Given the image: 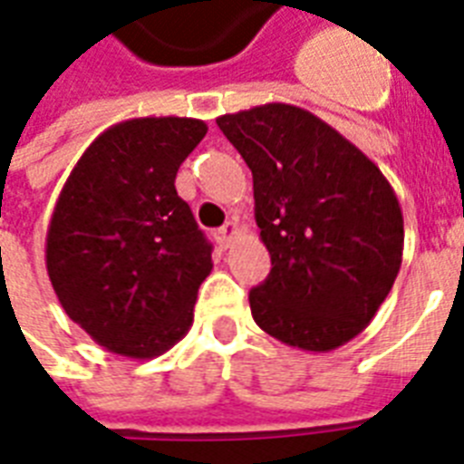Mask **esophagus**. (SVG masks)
Instances as JSON below:
<instances>
[{
  "label": "esophagus",
  "mask_w": 464,
  "mask_h": 464,
  "mask_svg": "<svg viewBox=\"0 0 464 464\" xmlns=\"http://www.w3.org/2000/svg\"><path fill=\"white\" fill-rule=\"evenodd\" d=\"M236 236H238V226L233 224V221H228V224L218 228V233H217L218 246L228 247L233 243V238H236Z\"/></svg>",
  "instance_id": "34e87169"
}]
</instances>
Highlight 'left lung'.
I'll return each instance as SVG.
<instances>
[{"label":"left lung","instance_id":"1","mask_svg":"<svg viewBox=\"0 0 464 464\" xmlns=\"http://www.w3.org/2000/svg\"><path fill=\"white\" fill-rule=\"evenodd\" d=\"M253 170L272 272L255 323L284 344L332 352L368 327L402 265L404 221L381 168L313 112L255 105L217 118Z\"/></svg>","mask_w":464,"mask_h":464}]
</instances>
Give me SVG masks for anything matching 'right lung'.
Returning <instances> with one entry per match:
<instances>
[{"mask_svg": "<svg viewBox=\"0 0 464 464\" xmlns=\"http://www.w3.org/2000/svg\"><path fill=\"white\" fill-rule=\"evenodd\" d=\"M204 134L195 118L118 122L91 141L57 197L47 276L64 313L108 352L154 359L192 327L214 265L175 175Z\"/></svg>", "mask_w": 464, "mask_h": 464, "instance_id": "add662e5", "label": "right lung"}]
</instances>
